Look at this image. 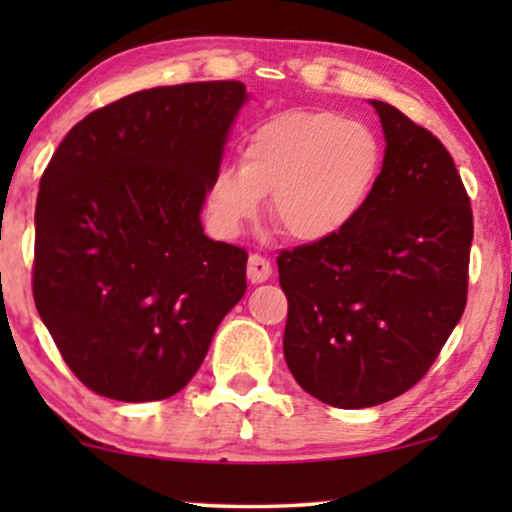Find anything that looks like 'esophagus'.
I'll use <instances>...</instances> for the list:
<instances>
[{"label":"esophagus","instance_id":"1","mask_svg":"<svg viewBox=\"0 0 512 512\" xmlns=\"http://www.w3.org/2000/svg\"><path fill=\"white\" fill-rule=\"evenodd\" d=\"M270 275H272V265H270L268 258H263L258 254L249 256L247 277H249L251 284H261V282H265V279H270Z\"/></svg>","mask_w":512,"mask_h":512}]
</instances>
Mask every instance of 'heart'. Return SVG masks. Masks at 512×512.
Wrapping results in <instances>:
<instances>
[{"label": "heart", "instance_id": "b5f03b06", "mask_svg": "<svg viewBox=\"0 0 512 512\" xmlns=\"http://www.w3.org/2000/svg\"><path fill=\"white\" fill-rule=\"evenodd\" d=\"M384 165L380 137L335 111H282L244 137L240 167H221L207 214L221 237L240 235L270 195V216L300 244L345 233L373 198Z\"/></svg>", "mask_w": 512, "mask_h": 512}]
</instances>
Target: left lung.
Returning a JSON list of instances; mask_svg holds the SVG:
<instances>
[{"mask_svg": "<svg viewBox=\"0 0 512 512\" xmlns=\"http://www.w3.org/2000/svg\"><path fill=\"white\" fill-rule=\"evenodd\" d=\"M373 198L345 233L282 251L284 359L333 408L387 403L422 380L466 307L471 200L440 139L387 102Z\"/></svg>", "mask_w": 512, "mask_h": 512, "instance_id": "8db88e82", "label": "left lung"}]
</instances>
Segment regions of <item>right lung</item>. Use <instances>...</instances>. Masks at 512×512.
Returning a JSON list of instances; mask_svg holds the SVG:
<instances>
[{
  "label": "right lung",
  "mask_w": 512,
  "mask_h": 512,
  "mask_svg": "<svg viewBox=\"0 0 512 512\" xmlns=\"http://www.w3.org/2000/svg\"><path fill=\"white\" fill-rule=\"evenodd\" d=\"M249 93L240 81L139 90L76 123L34 212V305L95 394L170 398L247 291V251L200 214Z\"/></svg>",
  "instance_id": "obj_1"
}]
</instances>
